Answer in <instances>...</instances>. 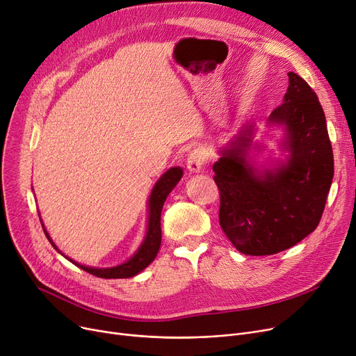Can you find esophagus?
<instances>
[{
  "label": "esophagus",
  "mask_w": 356,
  "mask_h": 356,
  "mask_svg": "<svg viewBox=\"0 0 356 356\" xmlns=\"http://www.w3.org/2000/svg\"><path fill=\"white\" fill-rule=\"evenodd\" d=\"M204 163H206L204 150L197 147V149L190 152V155L187 158V168L190 169L191 172H200L202 166H204Z\"/></svg>",
  "instance_id": "esophagus-1"
}]
</instances>
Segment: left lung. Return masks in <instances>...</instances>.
I'll list each match as a JSON object with an SVG mask.
<instances>
[{"mask_svg": "<svg viewBox=\"0 0 356 356\" xmlns=\"http://www.w3.org/2000/svg\"><path fill=\"white\" fill-rule=\"evenodd\" d=\"M284 103L269 123L284 124L290 161L257 177L246 161L250 127L214 165L218 223L245 255H274L297 245L320 223L333 179V150L325 111L309 83L289 72Z\"/></svg>", "mask_w": 356, "mask_h": 356, "instance_id": "1", "label": "left lung"}]
</instances>
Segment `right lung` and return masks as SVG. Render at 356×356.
<instances>
[{
	"instance_id": "add662e5",
	"label": "right lung",
	"mask_w": 356,
	"mask_h": 356,
	"mask_svg": "<svg viewBox=\"0 0 356 356\" xmlns=\"http://www.w3.org/2000/svg\"><path fill=\"white\" fill-rule=\"evenodd\" d=\"M182 177V169L181 168H171L169 171H166L161 179L156 182L154 187V191L150 194L149 200V225H147V233H146V239L139 248L130 261H127L123 265H118L114 268H107V269H97V268H90V266H83L72 259H70L72 264L79 266L81 269L87 270V273L98 277V278H130L133 275L139 274L140 270H143L152 261L155 259L158 255V250L161 248V241H162V233H161V211L163 207V202L168 197V194L174 190L175 185ZM43 227V225H42ZM44 230V227H43ZM46 238L49 242L52 243L55 249L56 245L52 242V239L49 238V234L44 230Z\"/></svg>"
}]
</instances>
